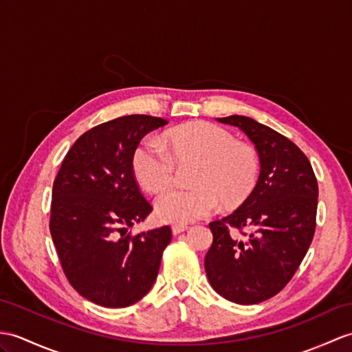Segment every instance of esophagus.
I'll list each match as a JSON object with an SVG mask.
<instances>
[{
	"instance_id": "1",
	"label": "esophagus",
	"mask_w": 352,
	"mask_h": 352,
	"mask_svg": "<svg viewBox=\"0 0 352 352\" xmlns=\"http://www.w3.org/2000/svg\"><path fill=\"white\" fill-rule=\"evenodd\" d=\"M187 230H189V226H187V225H182V223L173 225V234H174V235L182 234V232H184V231H187Z\"/></svg>"
}]
</instances>
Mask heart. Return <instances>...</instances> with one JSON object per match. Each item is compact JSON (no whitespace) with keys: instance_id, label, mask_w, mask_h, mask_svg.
Instances as JSON below:
<instances>
[{"instance_id":"heart-1","label":"heart","mask_w":352,"mask_h":352,"mask_svg":"<svg viewBox=\"0 0 352 352\" xmlns=\"http://www.w3.org/2000/svg\"><path fill=\"white\" fill-rule=\"evenodd\" d=\"M175 160L196 162L192 174L196 186L170 187L159 195L156 213L165 222L189 223L207 217L220 201L225 207L240 206L258 182L255 148L236 142L232 133L214 122H187L163 135V142L145 138L133 151L132 168L146 190L159 192L173 182Z\"/></svg>"}]
</instances>
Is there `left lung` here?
Masks as SVG:
<instances>
[{
	"instance_id": "obj_1",
	"label": "left lung",
	"mask_w": 352,
	"mask_h": 352,
	"mask_svg": "<svg viewBox=\"0 0 352 352\" xmlns=\"http://www.w3.org/2000/svg\"><path fill=\"white\" fill-rule=\"evenodd\" d=\"M255 144L261 174L232 214L210 223L206 255L211 287L236 305L274 297L296 274L316 228L318 182L306 154L288 138L243 116L217 118Z\"/></svg>"
}]
</instances>
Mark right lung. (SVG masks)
<instances>
[{
  "instance_id": "obj_1",
  "label": "right lung",
  "mask_w": 352,
  "mask_h": 352,
  "mask_svg": "<svg viewBox=\"0 0 352 352\" xmlns=\"http://www.w3.org/2000/svg\"><path fill=\"white\" fill-rule=\"evenodd\" d=\"M168 124L151 116H126L80 135L55 177L52 240L63 272L84 298L103 307H127L156 280L169 226L127 234L153 207L139 190L132 156L151 130Z\"/></svg>"
}]
</instances>
